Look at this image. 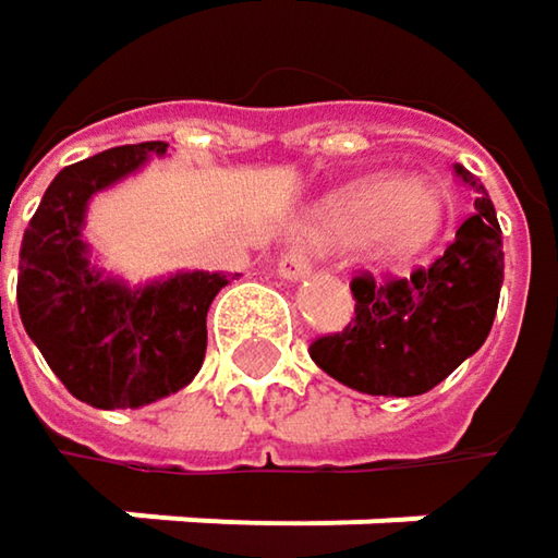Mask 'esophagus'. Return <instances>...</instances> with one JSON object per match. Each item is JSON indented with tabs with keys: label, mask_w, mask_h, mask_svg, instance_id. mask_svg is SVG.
I'll return each instance as SVG.
<instances>
[{
	"label": "esophagus",
	"mask_w": 558,
	"mask_h": 558,
	"mask_svg": "<svg viewBox=\"0 0 558 558\" xmlns=\"http://www.w3.org/2000/svg\"><path fill=\"white\" fill-rule=\"evenodd\" d=\"M278 275L283 280L306 278V275H310V262H306V255H300V252H287V255H280Z\"/></svg>",
	"instance_id": "esophagus-1"
}]
</instances>
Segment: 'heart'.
I'll list each match as a JSON object with an SVG mask.
<instances>
[{
    "label": "heart",
    "instance_id": "obj_1",
    "mask_svg": "<svg viewBox=\"0 0 558 558\" xmlns=\"http://www.w3.org/2000/svg\"><path fill=\"white\" fill-rule=\"evenodd\" d=\"M446 226V196L426 180L403 183L393 173L359 177L329 193L313 213V235L352 245L368 239L390 262L426 252Z\"/></svg>",
    "mask_w": 558,
    "mask_h": 558
}]
</instances>
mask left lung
I'll return each instance as SVG.
<instances>
[{
	"instance_id": "1",
	"label": "left lung",
	"mask_w": 558,
	"mask_h": 558,
	"mask_svg": "<svg viewBox=\"0 0 558 558\" xmlns=\"http://www.w3.org/2000/svg\"><path fill=\"white\" fill-rule=\"evenodd\" d=\"M456 177L475 193V213L456 242L410 278H352L355 319L310 345V359L339 385L372 397H416L485 345L504 283L501 226L485 186L462 165Z\"/></svg>"
}]
</instances>
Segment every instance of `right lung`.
<instances>
[{
    "label": "right lung",
    "instance_id": "obj_1",
    "mask_svg": "<svg viewBox=\"0 0 558 558\" xmlns=\"http://www.w3.org/2000/svg\"><path fill=\"white\" fill-rule=\"evenodd\" d=\"M151 155H168V142L109 148L60 170L19 252L25 332L63 388L99 410H138L186 388L206 355L209 303L229 283L219 271H177L129 287L89 262V199Z\"/></svg>",
    "mask_w": 558,
    "mask_h": 558
}]
</instances>
